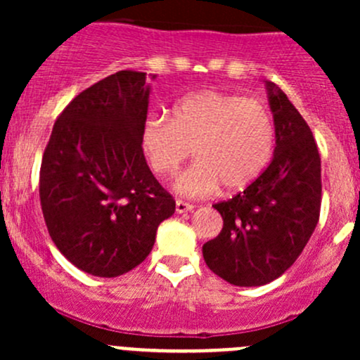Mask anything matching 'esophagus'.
I'll list each match as a JSON object with an SVG mask.
<instances>
[{"label": "esophagus", "instance_id": "obj_1", "mask_svg": "<svg viewBox=\"0 0 360 360\" xmlns=\"http://www.w3.org/2000/svg\"><path fill=\"white\" fill-rule=\"evenodd\" d=\"M190 210H193V205L184 200H176V212L179 214H184V212H190Z\"/></svg>", "mask_w": 360, "mask_h": 360}]
</instances>
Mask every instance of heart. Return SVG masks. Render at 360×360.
<instances>
[{
  "mask_svg": "<svg viewBox=\"0 0 360 360\" xmlns=\"http://www.w3.org/2000/svg\"><path fill=\"white\" fill-rule=\"evenodd\" d=\"M274 146V118L261 101L216 90L183 97L170 118L150 116L141 129V150L157 176H174L193 148L198 160L176 181L186 197H207L221 184L244 190L266 169Z\"/></svg>",
  "mask_w": 360,
  "mask_h": 360,
  "instance_id": "heart-1",
  "label": "heart"
}]
</instances>
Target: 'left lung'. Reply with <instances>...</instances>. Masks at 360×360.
<instances>
[{"instance_id": "1", "label": "left lung", "mask_w": 360, "mask_h": 360, "mask_svg": "<svg viewBox=\"0 0 360 360\" xmlns=\"http://www.w3.org/2000/svg\"><path fill=\"white\" fill-rule=\"evenodd\" d=\"M266 86L274 160L244 191L214 203L223 230L202 248L207 266L240 288L264 285L291 268L321 216V155L314 134L288 96L274 82Z\"/></svg>"}]
</instances>
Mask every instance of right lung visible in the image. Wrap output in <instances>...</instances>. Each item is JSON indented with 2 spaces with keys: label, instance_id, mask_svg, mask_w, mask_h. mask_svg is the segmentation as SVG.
<instances>
[{
  "label": "right lung",
  "instance_id": "obj_1",
  "mask_svg": "<svg viewBox=\"0 0 360 360\" xmlns=\"http://www.w3.org/2000/svg\"><path fill=\"white\" fill-rule=\"evenodd\" d=\"M148 104L146 72L110 75L64 108L43 153L39 202L50 237L96 277L143 263L158 224L176 210L141 150Z\"/></svg>",
  "mask_w": 360,
  "mask_h": 360
}]
</instances>
